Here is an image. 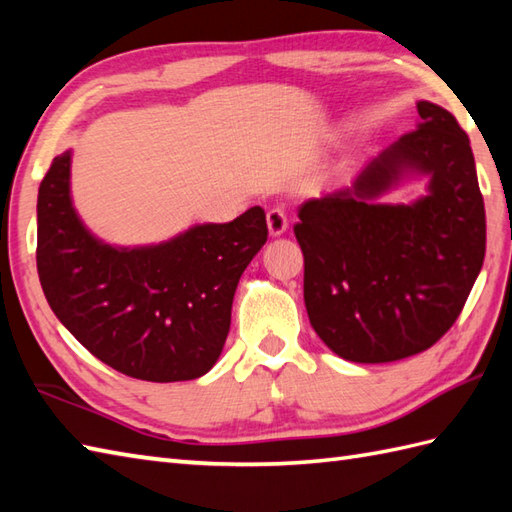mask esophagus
<instances>
[{
    "label": "esophagus",
    "mask_w": 512,
    "mask_h": 512,
    "mask_svg": "<svg viewBox=\"0 0 512 512\" xmlns=\"http://www.w3.org/2000/svg\"><path fill=\"white\" fill-rule=\"evenodd\" d=\"M266 222H268L270 235H273V237L284 235L286 228H288V215H286L284 209H281V206H275V209L268 211Z\"/></svg>",
    "instance_id": "34e87169"
}]
</instances>
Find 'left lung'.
I'll use <instances>...</instances> for the list:
<instances>
[{
    "mask_svg": "<svg viewBox=\"0 0 512 512\" xmlns=\"http://www.w3.org/2000/svg\"><path fill=\"white\" fill-rule=\"evenodd\" d=\"M416 107L418 129L352 184L299 206L308 317L345 361L391 363L429 350L460 317L484 264L486 213L469 136L440 105ZM411 168L432 176L429 196L373 202Z\"/></svg>",
    "mask_w": 512,
    "mask_h": 512,
    "instance_id": "left-lung-1",
    "label": "left lung"
}]
</instances>
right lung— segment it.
I'll return each mask as SVG.
<instances>
[{
    "label": "right lung",
    "mask_w": 512,
    "mask_h": 512,
    "mask_svg": "<svg viewBox=\"0 0 512 512\" xmlns=\"http://www.w3.org/2000/svg\"><path fill=\"white\" fill-rule=\"evenodd\" d=\"M266 239V213L253 206L165 244L112 248L72 209L70 151L39 187L37 273L52 312L99 361L149 383L191 380L215 365L237 281Z\"/></svg>",
    "instance_id": "1"
}]
</instances>
